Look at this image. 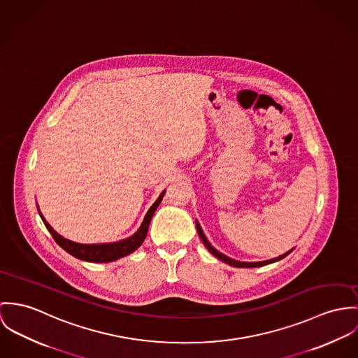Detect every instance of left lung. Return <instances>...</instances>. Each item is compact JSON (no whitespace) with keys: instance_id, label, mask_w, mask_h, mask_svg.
I'll use <instances>...</instances> for the list:
<instances>
[{"instance_id":"left-lung-1","label":"left lung","mask_w":358,"mask_h":358,"mask_svg":"<svg viewBox=\"0 0 358 358\" xmlns=\"http://www.w3.org/2000/svg\"><path fill=\"white\" fill-rule=\"evenodd\" d=\"M196 229H198L199 238H201V241H203V244L206 245V248H207L214 257H217V258L221 259L222 262H225V264H228V265H231V266H235V268H259V266H265V265H269V264H273V262H276V261L282 259L284 257H287V255L294 250V248H292V250L287 251L285 254H282V255H280V257H276V258H273V259H268V261H262V262H240V261L232 259V258L224 255V254L220 252L218 250H215V248L210 244V241L204 236V234H203V231H201L198 221H196Z\"/></svg>"}]
</instances>
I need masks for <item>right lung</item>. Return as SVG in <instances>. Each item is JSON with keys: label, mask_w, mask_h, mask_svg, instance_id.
I'll return each instance as SVG.
<instances>
[{"label": "right lung", "mask_w": 358, "mask_h": 358, "mask_svg": "<svg viewBox=\"0 0 358 358\" xmlns=\"http://www.w3.org/2000/svg\"><path fill=\"white\" fill-rule=\"evenodd\" d=\"M164 196V191L159 195V198L157 199V201L151 206V208L147 211L144 221L141 224V227L138 228V231L130 236V238H123L120 241H114V243H101V244H80V243H76L71 241L69 238H64L60 236L43 218V215L41 214L40 217L46 227V229L49 231V234L52 235V238H55V241L69 254H71L73 257L82 259V261H87V262H113L117 261L122 257H126L129 254H131L133 251H136L143 241L145 240L151 220L155 214V210L158 208V206L162 201V199Z\"/></svg>", "instance_id": "right-lung-1"}]
</instances>
